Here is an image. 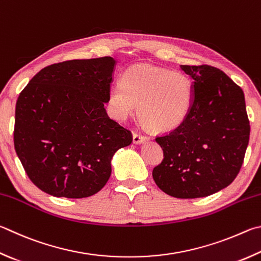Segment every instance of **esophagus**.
Instances as JSON below:
<instances>
[{
	"mask_svg": "<svg viewBox=\"0 0 261 261\" xmlns=\"http://www.w3.org/2000/svg\"><path fill=\"white\" fill-rule=\"evenodd\" d=\"M147 139V137L146 136H143V135H140V134H134V143L135 144H141V143H144V141H146Z\"/></svg>",
	"mask_w": 261,
	"mask_h": 261,
	"instance_id": "esophagus-1",
	"label": "esophagus"
}]
</instances>
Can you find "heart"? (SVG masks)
<instances>
[{
	"mask_svg": "<svg viewBox=\"0 0 261 261\" xmlns=\"http://www.w3.org/2000/svg\"><path fill=\"white\" fill-rule=\"evenodd\" d=\"M115 114L125 117L138 105L139 120L153 131H170L186 118L193 87L186 75L151 65H135L122 74L108 94Z\"/></svg>",
	"mask_w": 261,
	"mask_h": 261,
	"instance_id": "obj_1",
	"label": "heart"
}]
</instances>
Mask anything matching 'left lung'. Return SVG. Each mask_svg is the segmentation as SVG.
<instances>
[{"mask_svg": "<svg viewBox=\"0 0 261 261\" xmlns=\"http://www.w3.org/2000/svg\"><path fill=\"white\" fill-rule=\"evenodd\" d=\"M193 80V101L186 118L158 136L163 161L154 181L178 198L209 196L228 186L243 164L250 137L243 90L209 65H181Z\"/></svg>", "mask_w": 261, "mask_h": 261, "instance_id": "8db88e82", "label": "left lung"}]
</instances>
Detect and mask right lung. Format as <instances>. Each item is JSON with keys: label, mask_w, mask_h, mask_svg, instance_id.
<instances>
[{"label": "right lung", "mask_w": 261, "mask_h": 261, "mask_svg": "<svg viewBox=\"0 0 261 261\" xmlns=\"http://www.w3.org/2000/svg\"><path fill=\"white\" fill-rule=\"evenodd\" d=\"M115 60L75 59L46 66L19 94L13 143L32 182L56 197L91 196L111 177L117 149L132 134L108 117Z\"/></svg>", "instance_id": "right-lung-1"}]
</instances>
